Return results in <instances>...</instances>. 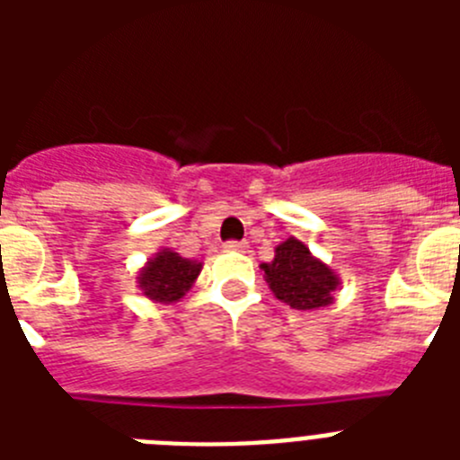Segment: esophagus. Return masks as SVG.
<instances>
[{
	"mask_svg": "<svg viewBox=\"0 0 460 460\" xmlns=\"http://www.w3.org/2000/svg\"><path fill=\"white\" fill-rule=\"evenodd\" d=\"M226 249L227 251H237V253H246V251H249V243H246V242H227Z\"/></svg>",
	"mask_w": 460,
	"mask_h": 460,
	"instance_id": "1",
	"label": "esophagus"
}]
</instances>
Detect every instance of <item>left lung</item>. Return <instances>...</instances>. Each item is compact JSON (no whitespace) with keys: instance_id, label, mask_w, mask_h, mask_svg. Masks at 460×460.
Wrapping results in <instances>:
<instances>
[{"instance_id":"8db88e82","label":"left lung","mask_w":460,"mask_h":460,"mask_svg":"<svg viewBox=\"0 0 460 460\" xmlns=\"http://www.w3.org/2000/svg\"><path fill=\"white\" fill-rule=\"evenodd\" d=\"M265 280L276 299L296 311H318L334 304L341 276L308 251L304 242L288 237L274 249V260L262 262Z\"/></svg>"}]
</instances>
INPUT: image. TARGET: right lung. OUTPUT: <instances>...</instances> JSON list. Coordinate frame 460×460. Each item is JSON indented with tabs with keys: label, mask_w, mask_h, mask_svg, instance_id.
I'll return each instance as SVG.
<instances>
[{
	"label": "right lung",
	"mask_w": 460,
	"mask_h": 460,
	"mask_svg": "<svg viewBox=\"0 0 460 460\" xmlns=\"http://www.w3.org/2000/svg\"><path fill=\"white\" fill-rule=\"evenodd\" d=\"M202 271V262L181 258L170 249H158L140 267L136 280L142 296L152 304H177L193 288Z\"/></svg>",
	"instance_id": "obj_1"
}]
</instances>
